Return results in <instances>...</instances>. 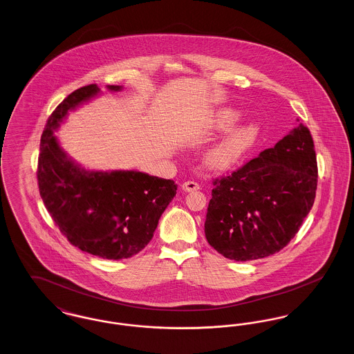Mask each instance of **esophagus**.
<instances>
[{"label": "esophagus", "mask_w": 354, "mask_h": 354, "mask_svg": "<svg viewBox=\"0 0 354 354\" xmlns=\"http://www.w3.org/2000/svg\"><path fill=\"white\" fill-rule=\"evenodd\" d=\"M182 189L185 191V192H194V191H198V189H199V185L195 183V182L188 180V182H185V183L182 185Z\"/></svg>", "instance_id": "34e87169"}]
</instances>
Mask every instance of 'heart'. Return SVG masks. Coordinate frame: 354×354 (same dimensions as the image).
I'll return each instance as SVG.
<instances>
[{
    "label": "heart",
    "mask_w": 354,
    "mask_h": 354,
    "mask_svg": "<svg viewBox=\"0 0 354 354\" xmlns=\"http://www.w3.org/2000/svg\"><path fill=\"white\" fill-rule=\"evenodd\" d=\"M239 114L232 109L219 110L214 119V126L224 130L234 124ZM257 138V129L253 124H241L230 129L203 152V163L214 171H224L236 165L248 151Z\"/></svg>",
    "instance_id": "1"
}]
</instances>
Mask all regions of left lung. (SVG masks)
I'll return each mask as SVG.
<instances>
[{
	"instance_id": "obj_1",
	"label": "left lung",
	"mask_w": 354,
	"mask_h": 354,
	"mask_svg": "<svg viewBox=\"0 0 354 354\" xmlns=\"http://www.w3.org/2000/svg\"><path fill=\"white\" fill-rule=\"evenodd\" d=\"M214 185L204 223L209 245L235 261L279 252L299 232L316 198L317 162L309 130L300 123Z\"/></svg>"
}]
</instances>
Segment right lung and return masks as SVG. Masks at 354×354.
Returning a JSON list of instances; mask_svg holds the SVG:
<instances>
[{"instance_id":"add662e5","label":"right lung","mask_w":354,"mask_h":354,"mask_svg":"<svg viewBox=\"0 0 354 354\" xmlns=\"http://www.w3.org/2000/svg\"><path fill=\"white\" fill-rule=\"evenodd\" d=\"M106 88L115 93L123 86ZM101 94L97 84H88L57 106L41 136L37 176L46 209L74 247L102 259L122 260L150 243L178 185L135 169H84L65 151L54 133L68 113Z\"/></svg>"}]
</instances>
